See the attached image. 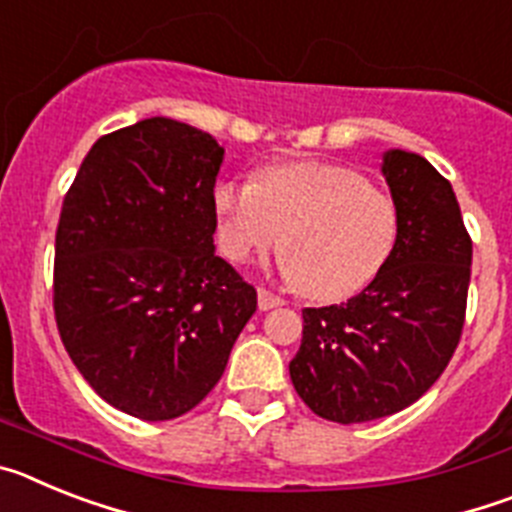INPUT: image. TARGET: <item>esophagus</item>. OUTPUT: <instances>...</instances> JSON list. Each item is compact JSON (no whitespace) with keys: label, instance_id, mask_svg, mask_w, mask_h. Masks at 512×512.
<instances>
[{"label":"esophagus","instance_id":"esophagus-1","mask_svg":"<svg viewBox=\"0 0 512 512\" xmlns=\"http://www.w3.org/2000/svg\"><path fill=\"white\" fill-rule=\"evenodd\" d=\"M284 300L282 297H277L274 292H269V289L261 287L259 289V310H274V307H282Z\"/></svg>","mask_w":512,"mask_h":512}]
</instances>
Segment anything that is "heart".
<instances>
[{
  "label": "heart",
  "instance_id": "obj_1",
  "mask_svg": "<svg viewBox=\"0 0 512 512\" xmlns=\"http://www.w3.org/2000/svg\"><path fill=\"white\" fill-rule=\"evenodd\" d=\"M217 241L235 264L282 238V271L315 300L364 287L395 243V205L356 171L318 161L266 166L256 182L223 179L212 194Z\"/></svg>",
  "mask_w": 512,
  "mask_h": 512
}]
</instances>
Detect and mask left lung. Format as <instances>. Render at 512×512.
<instances>
[{"mask_svg":"<svg viewBox=\"0 0 512 512\" xmlns=\"http://www.w3.org/2000/svg\"><path fill=\"white\" fill-rule=\"evenodd\" d=\"M382 176L397 238L372 284L348 302L302 310L289 361L297 395L333 423L387 418L431 390L464 328L472 241L451 184L423 156L390 148Z\"/></svg>","mask_w":512,"mask_h":512,"instance_id":"1","label":"left lung"}]
</instances>
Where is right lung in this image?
<instances>
[{
  "label": "right lung",
  "mask_w": 512,
  "mask_h": 512,
  "mask_svg": "<svg viewBox=\"0 0 512 512\" xmlns=\"http://www.w3.org/2000/svg\"><path fill=\"white\" fill-rule=\"evenodd\" d=\"M225 148L148 117L102 135L56 230L53 307L81 377L112 408L171 420L220 382L256 289L215 253Z\"/></svg>",
  "instance_id": "add662e5"
}]
</instances>
